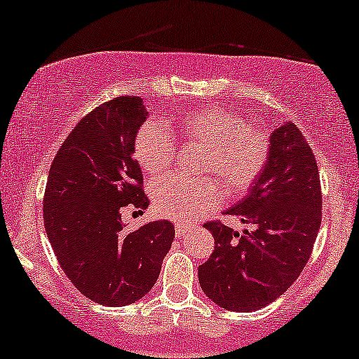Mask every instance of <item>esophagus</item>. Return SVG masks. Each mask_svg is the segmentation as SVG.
<instances>
[{"label":"esophagus","mask_w":359,"mask_h":359,"mask_svg":"<svg viewBox=\"0 0 359 359\" xmlns=\"http://www.w3.org/2000/svg\"><path fill=\"white\" fill-rule=\"evenodd\" d=\"M175 228H176V236L181 238V236H184V233L189 229V224L184 223V221H176Z\"/></svg>","instance_id":"34e87169"}]
</instances>
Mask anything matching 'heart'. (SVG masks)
Instances as JSON below:
<instances>
[{
	"instance_id": "b5f03b06",
	"label": "heart",
	"mask_w": 359,
	"mask_h": 359,
	"mask_svg": "<svg viewBox=\"0 0 359 359\" xmlns=\"http://www.w3.org/2000/svg\"><path fill=\"white\" fill-rule=\"evenodd\" d=\"M184 141L203 146L201 181L166 178L154 187L153 201L166 218L194 221L219 205L225 188L231 194L246 193L269 158V138L246 119L226 108L211 104L191 109L166 123ZM135 158L146 172L159 176L170 170L175 158V141L158 121H146L135 136Z\"/></svg>"
}]
</instances>
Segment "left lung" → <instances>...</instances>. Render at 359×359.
<instances>
[{
    "instance_id": "obj_1",
    "label": "left lung",
    "mask_w": 359,
    "mask_h": 359,
    "mask_svg": "<svg viewBox=\"0 0 359 359\" xmlns=\"http://www.w3.org/2000/svg\"><path fill=\"white\" fill-rule=\"evenodd\" d=\"M241 233L206 223L215 251L198 268L201 290L218 306L250 313L280 298L306 266L321 224V187L315 154L291 121L274 128L269 158L240 203Z\"/></svg>"
}]
</instances>
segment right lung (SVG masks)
<instances>
[{
    "mask_svg": "<svg viewBox=\"0 0 359 359\" xmlns=\"http://www.w3.org/2000/svg\"><path fill=\"white\" fill-rule=\"evenodd\" d=\"M148 118L143 100L119 96L74 126L56 153L44 191V228L57 263L86 298L126 306L148 293L175 240L168 219L125 231L121 210L148 208L133 153Z\"/></svg>",
    "mask_w": 359,
    "mask_h": 359,
    "instance_id": "right-lung-1",
    "label": "right lung"
}]
</instances>
